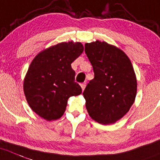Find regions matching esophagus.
I'll list each match as a JSON object with an SVG mask.
<instances>
[{
  "instance_id": "34e87169",
  "label": "esophagus",
  "mask_w": 160,
  "mask_h": 160,
  "mask_svg": "<svg viewBox=\"0 0 160 160\" xmlns=\"http://www.w3.org/2000/svg\"><path fill=\"white\" fill-rule=\"evenodd\" d=\"M85 86H86V83H80V87H81V88H82V91H83V90H84V88H85Z\"/></svg>"
}]
</instances>
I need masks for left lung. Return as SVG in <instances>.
<instances>
[{
  "label": "left lung",
  "mask_w": 160,
  "mask_h": 160,
  "mask_svg": "<svg viewBox=\"0 0 160 160\" xmlns=\"http://www.w3.org/2000/svg\"><path fill=\"white\" fill-rule=\"evenodd\" d=\"M84 46L95 74L83 91L86 108L98 123L113 124L126 114L135 101L133 67L122 50L106 42L97 40Z\"/></svg>",
  "instance_id": "1"
}]
</instances>
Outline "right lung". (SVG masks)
I'll use <instances>...</instances> for the list:
<instances>
[{
  "mask_svg": "<svg viewBox=\"0 0 160 160\" xmlns=\"http://www.w3.org/2000/svg\"><path fill=\"white\" fill-rule=\"evenodd\" d=\"M83 51L81 42H61L42 50L31 62L23 81L28 105L47 121L64 114L69 97L81 94L72 63Z\"/></svg>",
  "mask_w": 160,
  "mask_h": 160,
  "instance_id": "right-lung-1",
  "label": "right lung"
}]
</instances>
